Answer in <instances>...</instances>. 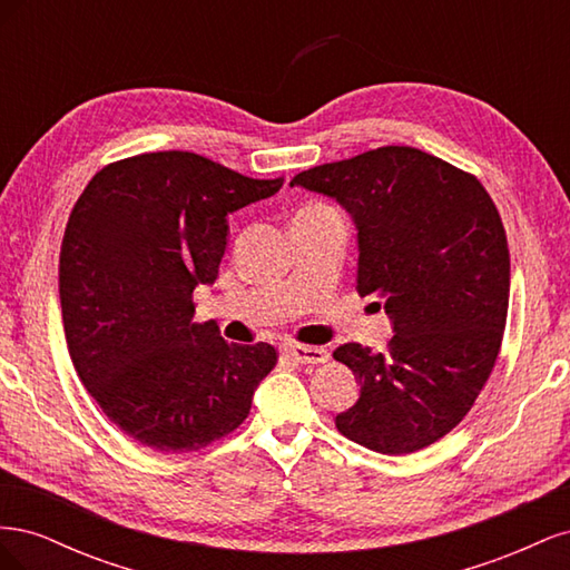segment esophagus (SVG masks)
I'll use <instances>...</instances> for the list:
<instances>
[{"mask_svg":"<svg viewBox=\"0 0 570 570\" xmlns=\"http://www.w3.org/2000/svg\"><path fill=\"white\" fill-rule=\"evenodd\" d=\"M281 352L285 358L295 361V364H325L327 356H331L325 347H308V344H292V342H285Z\"/></svg>","mask_w":570,"mask_h":570,"instance_id":"obj_1","label":"esophagus"}]
</instances>
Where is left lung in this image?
<instances>
[{"instance_id": "left-lung-1", "label": "left lung", "mask_w": 570, "mask_h": 570, "mask_svg": "<svg viewBox=\"0 0 570 570\" xmlns=\"http://www.w3.org/2000/svg\"><path fill=\"white\" fill-rule=\"evenodd\" d=\"M295 185L352 216L356 292L385 299L394 333L385 352H333L361 385L335 425L373 452H419L463 421L502 347L511 264L497 206L475 176L416 147L314 166Z\"/></svg>"}]
</instances>
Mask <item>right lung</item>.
<instances>
[{
  "label": "right lung",
  "instance_id": "right-lung-1",
  "mask_svg": "<svg viewBox=\"0 0 570 570\" xmlns=\"http://www.w3.org/2000/svg\"><path fill=\"white\" fill-rule=\"evenodd\" d=\"M281 187L174 149L109 164L78 197L59 256L68 354L99 409L140 444L197 452L247 419L278 354L195 323L193 292L218 278L228 214Z\"/></svg>",
  "mask_w": 570,
  "mask_h": 570
}]
</instances>
